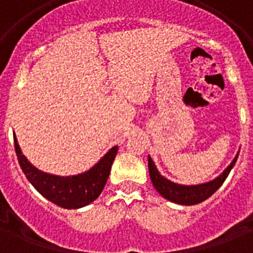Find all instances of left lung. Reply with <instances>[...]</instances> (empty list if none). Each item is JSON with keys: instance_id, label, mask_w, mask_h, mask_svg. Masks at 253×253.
I'll return each instance as SVG.
<instances>
[{"instance_id": "1", "label": "left lung", "mask_w": 253, "mask_h": 253, "mask_svg": "<svg viewBox=\"0 0 253 253\" xmlns=\"http://www.w3.org/2000/svg\"><path fill=\"white\" fill-rule=\"evenodd\" d=\"M239 154L236 155V158L234 159V162L227 167V169L224 170L219 177H216L215 180L206 182L202 185H194V186H184V185H177L174 182H170L167 178L158 172V169L155 167L152 159L148 156V170H150V177L152 184H154L155 189L162 194L164 198L172 201L174 204L180 205H197L202 202V201L208 200L209 197L212 196L214 193L220 188V185L223 184L226 177L228 176V173L232 169L234 164L238 160Z\"/></svg>"}]
</instances>
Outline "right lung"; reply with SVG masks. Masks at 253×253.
<instances>
[{
  "mask_svg": "<svg viewBox=\"0 0 253 253\" xmlns=\"http://www.w3.org/2000/svg\"><path fill=\"white\" fill-rule=\"evenodd\" d=\"M14 147L19 166L34 188L47 200L64 209L84 208L101 194L110 173L111 164L118 152V147H113L90 170L77 176L59 177L34 168L22 155L15 136Z\"/></svg>",
  "mask_w": 253,
  "mask_h": 253,
  "instance_id": "1",
  "label": "right lung"
}]
</instances>
